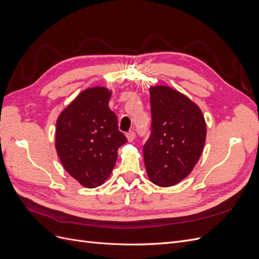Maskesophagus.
I'll return each instance as SVG.
<instances>
[{
    "instance_id": "obj_1",
    "label": "esophagus",
    "mask_w": 259,
    "mask_h": 259,
    "mask_svg": "<svg viewBox=\"0 0 259 259\" xmlns=\"http://www.w3.org/2000/svg\"><path fill=\"white\" fill-rule=\"evenodd\" d=\"M126 138H127V142H128V143L134 142V139H135V133H134V132H128L127 134H126Z\"/></svg>"
}]
</instances>
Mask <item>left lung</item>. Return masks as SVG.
I'll use <instances>...</instances> for the list:
<instances>
[{"label": "left lung", "instance_id": "obj_1", "mask_svg": "<svg viewBox=\"0 0 259 259\" xmlns=\"http://www.w3.org/2000/svg\"><path fill=\"white\" fill-rule=\"evenodd\" d=\"M151 135L144 146L148 178L159 187H171L189 175L202 154L206 123L200 107L166 85L149 88Z\"/></svg>", "mask_w": 259, "mask_h": 259}]
</instances>
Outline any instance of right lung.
Segmentation results:
<instances>
[{
  "mask_svg": "<svg viewBox=\"0 0 259 259\" xmlns=\"http://www.w3.org/2000/svg\"><path fill=\"white\" fill-rule=\"evenodd\" d=\"M112 90L94 86L81 92L58 115L56 148L67 173L86 188L103 185L111 175L117 149L126 137L109 108Z\"/></svg>",
  "mask_w": 259,
  "mask_h": 259,
  "instance_id": "add662e5",
  "label": "right lung"
}]
</instances>
